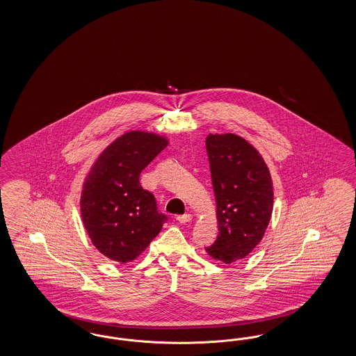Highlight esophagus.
<instances>
[{
	"label": "esophagus",
	"instance_id": "esophagus-1",
	"mask_svg": "<svg viewBox=\"0 0 356 356\" xmlns=\"http://www.w3.org/2000/svg\"><path fill=\"white\" fill-rule=\"evenodd\" d=\"M176 220H177L179 223H188V222H191V220H192V214H183V216H176Z\"/></svg>",
	"mask_w": 356,
	"mask_h": 356
}]
</instances>
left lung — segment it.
<instances>
[{
  "instance_id": "obj_1",
  "label": "left lung",
  "mask_w": 356,
  "mask_h": 356,
  "mask_svg": "<svg viewBox=\"0 0 356 356\" xmlns=\"http://www.w3.org/2000/svg\"><path fill=\"white\" fill-rule=\"evenodd\" d=\"M206 151L218 219V236L206 252L231 264L248 256L264 237L273 211V183L259 151L238 136L209 134Z\"/></svg>"
}]
</instances>
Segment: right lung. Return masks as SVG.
I'll return each mask as SVG.
<instances>
[{
	"instance_id": "1",
	"label": "right lung",
	"mask_w": 356,
	"mask_h": 356,
	"mask_svg": "<svg viewBox=\"0 0 356 356\" xmlns=\"http://www.w3.org/2000/svg\"><path fill=\"white\" fill-rule=\"evenodd\" d=\"M167 143L152 133L129 131L100 154L87 176L82 219L92 244L108 259H137L168 220L140 184V172Z\"/></svg>"
}]
</instances>
